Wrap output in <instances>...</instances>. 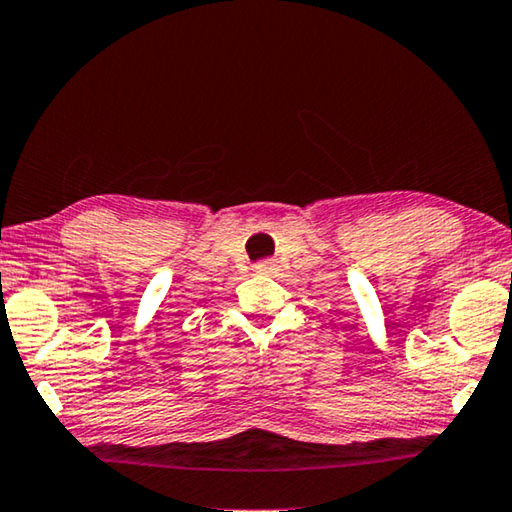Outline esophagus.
Instances as JSON below:
<instances>
[{
	"mask_svg": "<svg viewBox=\"0 0 512 512\" xmlns=\"http://www.w3.org/2000/svg\"><path fill=\"white\" fill-rule=\"evenodd\" d=\"M254 270H256V272H263V274L272 272V270H274V261H261V263H256Z\"/></svg>",
	"mask_w": 512,
	"mask_h": 512,
	"instance_id": "34e87169",
	"label": "esophagus"
}]
</instances>
